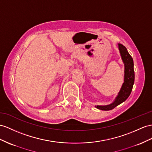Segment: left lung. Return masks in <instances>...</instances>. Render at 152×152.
<instances>
[{"instance_id": "8db88e82", "label": "left lung", "mask_w": 152, "mask_h": 152, "mask_svg": "<svg viewBox=\"0 0 152 152\" xmlns=\"http://www.w3.org/2000/svg\"><path fill=\"white\" fill-rule=\"evenodd\" d=\"M118 49L124 66V82L113 102L107 105L95 106L96 108L99 110H110L113 109L115 107L124 102L129 97L133 88L135 80L133 58L123 45L118 44Z\"/></svg>"}]
</instances>
